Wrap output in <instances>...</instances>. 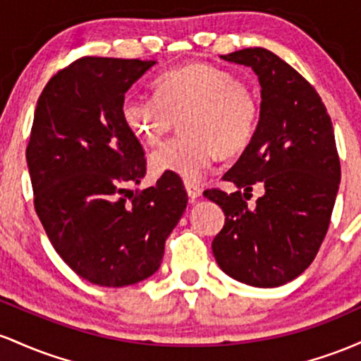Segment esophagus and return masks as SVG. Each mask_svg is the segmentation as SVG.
<instances>
[{
    "mask_svg": "<svg viewBox=\"0 0 361 361\" xmlns=\"http://www.w3.org/2000/svg\"><path fill=\"white\" fill-rule=\"evenodd\" d=\"M185 191H188V196L191 197V200H197L202 194L201 185L194 184V182H185Z\"/></svg>",
    "mask_w": 361,
    "mask_h": 361,
    "instance_id": "obj_1",
    "label": "esophagus"
}]
</instances>
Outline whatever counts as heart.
I'll list each match as a JSON object with an SVG mask.
<instances>
[{
	"instance_id": "1",
	"label": "heart",
	"mask_w": 361,
	"mask_h": 361,
	"mask_svg": "<svg viewBox=\"0 0 361 361\" xmlns=\"http://www.w3.org/2000/svg\"><path fill=\"white\" fill-rule=\"evenodd\" d=\"M184 116V135L149 155L153 173H173L197 182L218 153L233 157L249 147L257 131L259 102L237 75L209 63H191L161 73L155 95L128 93L121 117L143 145H157Z\"/></svg>"
}]
</instances>
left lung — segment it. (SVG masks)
I'll use <instances>...</instances> for the list:
<instances>
[{
    "label": "left lung",
    "instance_id": "obj_1",
    "mask_svg": "<svg viewBox=\"0 0 361 361\" xmlns=\"http://www.w3.org/2000/svg\"><path fill=\"white\" fill-rule=\"evenodd\" d=\"M221 58L252 68L262 100L254 140L224 176L238 191H204L225 213L212 249L228 276L273 288L309 268L329 228L341 180L333 123L315 88L274 52L254 47ZM254 183L265 194L249 209L243 197Z\"/></svg>",
    "mask_w": 361,
    "mask_h": 361
}]
</instances>
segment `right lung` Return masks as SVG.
<instances>
[{
  "mask_svg": "<svg viewBox=\"0 0 361 361\" xmlns=\"http://www.w3.org/2000/svg\"><path fill=\"white\" fill-rule=\"evenodd\" d=\"M153 64L85 56L52 76L35 107L27 145L35 212L56 252L93 285L152 276L188 204L172 177L129 189L147 173V159L121 102Z\"/></svg>",
  "mask_w": 361,
  "mask_h": 361,
  "instance_id": "obj_1",
  "label": "right lung"
}]
</instances>
